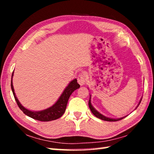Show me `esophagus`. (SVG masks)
Masks as SVG:
<instances>
[{
    "instance_id": "esophagus-1",
    "label": "esophagus",
    "mask_w": 154,
    "mask_h": 154,
    "mask_svg": "<svg viewBox=\"0 0 154 154\" xmlns=\"http://www.w3.org/2000/svg\"><path fill=\"white\" fill-rule=\"evenodd\" d=\"M86 77H85V75L83 73L79 74V76L77 77V82L81 85L85 84V82H86Z\"/></svg>"
}]
</instances>
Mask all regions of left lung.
<instances>
[{
	"instance_id": "8db88e82",
	"label": "left lung",
	"mask_w": 154,
	"mask_h": 154,
	"mask_svg": "<svg viewBox=\"0 0 154 154\" xmlns=\"http://www.w3.org/2000/svg\"><path fill=\"white\" fill-rule=\"evenodd\" d=\"M141 100L142 98H140V100L139 101V104H138L137 106L136 107V109L138 107V106H139L140 105V102H141ZM88 105H89V107L91 111H92V113L94 115V116L96 117V118H98L99 119H102V120H104V121H107V122H116V121H119L120 120V119H122L123 118H124L126 116H124V117H122V118H108V117H106L105 116H103V114H101L99 113V112L96 110V109L94 107V106H92V103H91V95H90V100H89V102H88Z\"/></svg>"
}]
</instances>
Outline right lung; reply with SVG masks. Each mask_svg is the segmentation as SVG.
<instances>
[{
    "mask_svg": "<svg viewBox=\"0 0 154 154\" xmlns=\"http://www.w3.org/2000/svg\"><path fill=\"white\" fill-rule=\"evenodd\" d=\"M13 76H14V72H13L11 76V87L13 94H14V98L15 99V101H16L18 106H19L20 109L23 111V113L25 115H26V116L30 117L31 118H33L35 119H36V120L41 122H49L55 120V119L60 118L62 115L64 114L65 110H66L67 103L69 99L70 96L71 95V94L75 90L78 89V88H79L80 87L79 84L77 83V80L76 79H73L69 83V85H68L66 88H65L63 92L62 93L61 96H60L58 100L56 101L55 104H54V105L50 106V107L44 109V110L34 111H30L29 109L25 108L24 106H22V104L20 103L19 100H18L16 95H15L14 85H13Z\"/></svg>",
    "mask_w": 154,
    "mask_h": 154,
    "instance_id": "right-lung-1",
    "label": "right lung"
}]
</instances>
